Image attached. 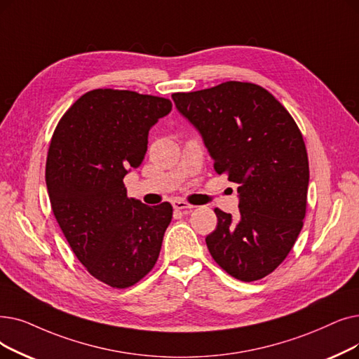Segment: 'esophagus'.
Returning <instances> with one entry per match:
<instances>
[{
  "instance_id": "esophagus-1",
  "label": "esophagus",
  "mask_w": 359,
  "mask_h": 359,
  "mask_svg": "<svg viewBox=\"0 0 359 359\" xmlns=\"http://www.w3.org/2000/svg\"><path fill=\"white\" fill-rule=\"evenodd\" d=\"M173 208L177 210V211H182L183 214H186L189 210H192L194 207L191 204H188V202H184V201H175L173 202Z\"/></svg>"
}]
</instances>
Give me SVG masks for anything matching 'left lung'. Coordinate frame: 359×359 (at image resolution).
<instances>
[{
	"label": "left lung",
	"mask_w": 359,
	"mask_h": 359,
	"mask_svg": "<svg viewBox=\"0 0 359 359\" xmlns=\"http://www.w3.org/2000/svg\"><path fill=\"white\" fill-rule=\"evenodd\" d=\"M173 101L204 137L218 175L238 184L239 218L215 208L205 238L214 261L242 282L273 273L304 226L309 164L298 124L271 93L229 81Z\"/></svg>",
	"instance_id": "obj_1"
}]
</instances>
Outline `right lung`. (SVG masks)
<instances>
[{"instance_id":"add662e5","label":"right lung","mask_w":359,"mask_h":359,"mask_svg":"<svg viewBox=\"0 0 359 359\" xmlns=\"http://www.w3.org/2000/svg\"><path fill=\"white\" fill-rule=\"evenodd\" d=\"M170 100L133 90L93 89L60 118L45 182L55 220L90 276L114 289L142 280L158 259L173 207L128 198L123 179L142 164L148 132Z\"/></svg>"}]
</instances>
